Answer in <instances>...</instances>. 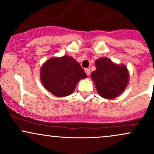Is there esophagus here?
I'll use <instances>...</instances> for the list:
<instances>
[{"mask_svg": "<svg viewBox=\"0 0 154 154\" xmlns=\"http://www.w3.org/2000/svg\"><path fill=\"white\" fill-rule=\"evenodd\" d=\"M85 73L87 74L88 76H90V75H91V70H90L89 69H85Z\"/></svg>", "mask_w": 154, "mask_h": 154, "instance_id": "esophagus-1", "label": "esophagus"}]
</instances>
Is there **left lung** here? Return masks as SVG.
Here are the masks:
<instances>
[{"mask_svg": "<svg viewBox=\"0 0 154 154\" xmlns=\"http://www.w3.org/2000/svg\"><path fill=\"white\" fill-rule=\"evenodd\" d=\"M95 66L96 70L92 72L91 78L100 96L112 99L121 94L129 80L127 67L115 64L107 58L96 60Z\"/></svg>", "mask_w": 154, "mask_h": 154, "instance_id": "1", "label": "left lung"}]
</instances>
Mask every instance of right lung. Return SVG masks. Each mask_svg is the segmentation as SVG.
Returning a JSON list of instances; mask_svg holds the SVG:
<instances>
[{
	"label": "right lung",
	"instance_id": "obj_1",
	"mask_svg": "<svg viewBox=\"0 0 154 154\" xmlns=\"http://www.w3.org/2000/svg\"><path fill=\"white\" fill-rule=\"evenodd\" d=\"M43 85L52 94L63 97L72 94L80 79L87 77L84 69L72 56L52 58L40 70Z\"/></svg>",
	"mask_w": 154,
	"mask_h": 154
}]
</instances>
